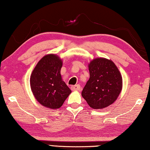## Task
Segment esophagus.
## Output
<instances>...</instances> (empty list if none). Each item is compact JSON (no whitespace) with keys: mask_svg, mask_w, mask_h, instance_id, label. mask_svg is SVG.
Returning a JSON list of instances; mask_svg holds the SVG:
<instances>
[{"mask_svg":"<svg viewBox=\"0 0 150 150\" xmlns=\"http://www.w3.org/2000/svg\"><path fill=\"white\" fill-rule=\"evenodd\" d=\"M80 89H81V86H80V85H73V86L71 87V90H80Z\"/></svg>","mask_w":150,"mask_h":150,"instance_id":"obj_1","label":"esophagus"}]
</instances>
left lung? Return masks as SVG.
I'll list each match as a JSON object with an SVG mask.
<instances>
[{
	"mask_svg": "<svg viewBox=\"0 0 150 150\" xmlns=\"http://www.w3.org/2000/svg\"><path fill=\"white\" fill-rule=\"evenodd\" d=\"M89 79L82 91V96L92 108L103 109L117 99L122 89V76L112 61L94 59L89 65Z\"/></svg>",
	"mask_w": 150,
	"mask_h": 150,
	"instance_id": "8db88e82",
	"label": "left lung"
}]
</instances>
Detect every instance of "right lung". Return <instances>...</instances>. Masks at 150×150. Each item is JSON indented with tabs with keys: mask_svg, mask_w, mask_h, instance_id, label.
I'll list each match as a JSON object with an SVG mask.
<instances>
[{
	"mask_svg": "<svg viewBox=\"0 0 150 150\" xmlns=\"http://www.w3.org/2000/svg\"><path fill=\"white\" fill-rule=\"evenodd\" d=\"M63 62L55 54L45 56L37 63L30 77V86L35 98L42 105L58 109L71 92L62 81Z\"/></svg>",
	"mask_w": 150,
	"mask_h": 150,
	"instance_id": "add662e5",
	"label": "right lung"
}]
</instances>
